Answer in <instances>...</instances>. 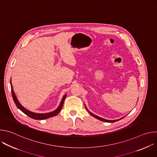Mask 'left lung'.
<instances>
[{
    "label": "left lung",
    "mask_w": 157,
    "mask_h": 157,
    "mask_svg": "<svg viewBox=\"0 0 157 157\" xmlns=\"http://www.w3.org/2000/svg\"><path fill=\"white\" fill-rule=\"evenodd\" d=\"M86 107V106H85ZM86 110L88 111V113L90 114L92 116H93L94 117H95V118H96V119H99V120H100V121H103V122H116V121H119V120H121V119H123L124 117H125V116H124V117H122V118H121L120 119H117V120H113V121H110V120H107V119H103V118H101V117H99V116H96V115H95V114H93V113H91L90 111L89 110H88V109H87V107H86Z\"/></svg>",
    "instance_id": "8db88e82"
}]
</instances>
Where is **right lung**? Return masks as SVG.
Wrapping results in <instances>:
<instances>
[{
	"mask_svg": "<svg viewBox=\"0 0 157 157\" xmlns=\"http://www.w3.org/2000/svg\"><path fill=\"white\" fill-rule=\"evenodd\" d=\"M10 86H11V91H12V97H13V101L15 104V105H17V107L21 110L23 112V113L24 114H25L26 115H27L28 116H29L30 117L33 119H36V120H43V119H47L48 118H50V117H54L56 115H58L59 113L60 110H61V108L63 107V103H64V99L66 97V94H65L62 99H61V101L59 105V106L58 107V108L52 111V112H50V113H44V114H38V113H33V112L32 111H30L28 109H25V107H24L23 106L21 105V104L20 103V102L18 101V100L17 99V96H15V94L13 91V87H12V82H11V79H10Z\"/></svg>",
	"mask_w": 157,
	"mask_h": 157,
	"instance_id": "right-lung-1",
	"label": "right lung"
}]
</instances>
